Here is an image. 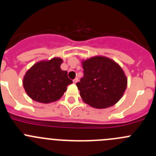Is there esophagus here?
Returning <instances> with one entry per match:
<instances>
[{"mask_svg": "<svg viewBox=\"0 0 156 156\" xmlns=\"http://www.w3.org/2000/svg\"><path fill=\"white\" fill-rule=\"evenodd\" d=\"M78 78H75V79L73 80V82L75 83V84H76V83L78 82Z\"/></svg>", "mask_w": 156, "mask_h": 156, "instance_id": "esophagus-1", "label": "esophagus"}]
</instances>
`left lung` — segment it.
<instances>
[{
	"label": "left lung",
	"instance_id": "1",
	"mask_svg": "<svg viewBox=\"0 0 156 156\" xmlns=\"http://www.w3.org/2000/svg\"><path fill=\"white\" fill-rule=\"evenodd\" d=\"M82 66L84 76L76 85L84 102L102 109L120 101L127 79L117 63L107 57L95 56L83 61Z\"/></svg>",
	"mask_w": 156,
	"mask_h": 156
}]
</instances>
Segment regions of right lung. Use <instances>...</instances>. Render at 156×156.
I'll return each instance as SVG.
<instances>
[{"mask_svg": "<svg viewBox=\"0 0 156 156\" xmlns=\"http://www.w3.org/2000/svg\"><path fill=\"white\" fill-rule=\"evenodd\" d=\"M62 63V59L53 58L49 61L39 62L27 71L23 84L30 98L43 104L61 98L67 86L72 83L67 71L60 68Z\"/></svg>", "mask_w": 156, "mask_h": 156, "instance_id": "add662e5", "label": "right lung"}]
</instances>
